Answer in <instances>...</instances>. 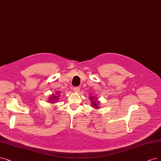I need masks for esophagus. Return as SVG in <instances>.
Segmentation results:
<instances>
[{"mask_svg": "<svg viewBox=\"0 0 161 161\" xmlns=\"http://www.w3.org/2000/svg\"><path fill=\"white\" fill-rule=\"evenodd\" d=\"M80 91V88L79 86H76V87H75L74 88V91L76 92H79Z\"/></svg>", "mask_w": 161, "mask_h": 161, "instance_id": "1", "label": "esophagus"}]
</instances>
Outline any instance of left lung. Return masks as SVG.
<instances>
[{
	"instance_id": "8db88e82",
	"label": "left lung",
	"mask_w": 161,
	"mask_h": 161,
	"mask_svg": "<svg viewBox=\"0 0 161 161\" xmlns=\"http://www.w3.org/2000/svg\"><path fill=\"white\" fill-rule=\"evenodd\" d=\"M91 100H92V99H93V98H92V97H91ZM92 104H94V102L92 103ZM93 105H94V107H96V108H98V106H97V105H96V103H95V104H94Z\"/></svg>"
}]
</instances>
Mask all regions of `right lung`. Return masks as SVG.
Instances as JSON below:
<instances>
[{
    "label": "right lung",
    "instance_id": "right-lung-1",
    "mask_svg": "<svg viewBox=\"0 0 161 161\" xmlns=\"http://www.w3.org/2000/svg\"><path fill=\"white\" fill-rule=\"evenodd\" d=\"M53 98H51V100H50L51 101V100H53V101H54L55 99H58V98H57V96H53Z\"/></svg>",
    "mask_w": 161,
    "mask_h": 161
}]
</instances>
